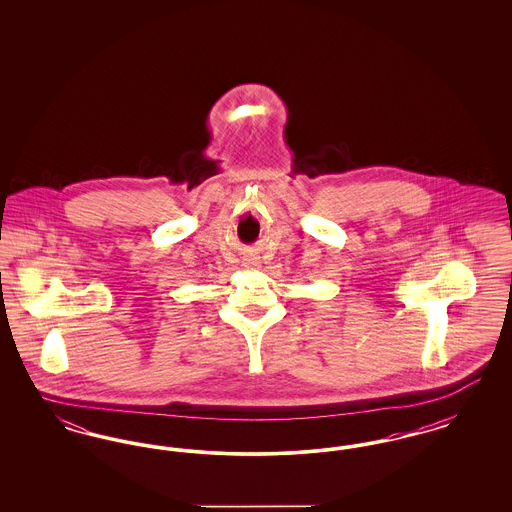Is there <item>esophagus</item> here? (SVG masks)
Listing matches in <instances>:
<instances>
[{"label":"esophagus","mask_w":512,"mask_h":512,"mask_svg":"<svg viewBox=\"0 0 512 512\" xmlns=\"http://www.w3.org/2000/svg\"><path fill=\"white\" fill-rule=\"evenodd\" d=\"M242 263H244V267L247 268L259 267V261H257V257H245Z\"/></svg>","instance_id":"34e87169"}]
</instances>
